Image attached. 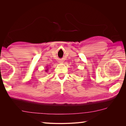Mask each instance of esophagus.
I'll list each match as a JSON object with an SVG mask.
<instances>
[{"mask_svg": "<svg viewBox=\"0 0 126 126\" xmlns=\"http://www.w3.org/2000/svg\"><path fill=\"white\" fill-rule=\"evenodd\" d=\"M59 62H62V61H59Z\"/></svg>", "mask_w": 126, "mask_h": 126, "instance_id": "34e87169", "label": "esophagus"}]
</instances>
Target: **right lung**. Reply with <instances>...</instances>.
<instances>
[{"mask_svg": "<svg viewBox=\"0 0 126 126\" xmlns=\"http://www.w3.org/2000/svg\"><path fill=\"white\" fill-rule=\"evenodd\" d=\"M48 71V69H47L46 70V72H47Z\"/></svg>", "mask_w": 126, "mask_h": 126, "instance_id": "obj_1", "label": "right lung"}]
</instances>
